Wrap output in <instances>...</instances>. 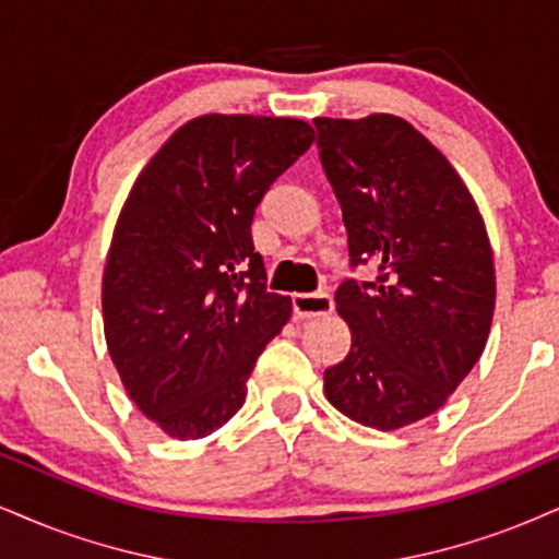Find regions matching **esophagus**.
Here are the masks:
<instances>
[{"label":"esophagus","mask_w":559,"mask_h":559,"mask_svg":"<svg viewBox=\"0 0 559 559\" xmlns=\"http://www.w3.org/2000/svg\"><path fill=\"white\" fill-rule=\"evenodd\" d=\"M293 308L298 319H319L334 311V298L329 293H295Z\"/></svg>","instance_id":"34e87169"}]
</instances>
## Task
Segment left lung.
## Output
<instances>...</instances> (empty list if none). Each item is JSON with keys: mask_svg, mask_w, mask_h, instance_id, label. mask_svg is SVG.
Returning <instances> with one entry per match:
<instances>
[{"mask_svg": "<svg viewBox=\"0 0 559 559\" xmlns=\"http://www.w3.org/2000/svg\"><path fill=\"white\" fill-rule=\"evenodd\" d=\"M321 165L347 227L349 266L336 311L353 347L326 368L332 406L376 430L430 417L485 353L495 264L477 202L409 121L391 114L313 119Z\"/></svg>", "mask_w": 559, "mask_h": 559, "instance_id": "obj_1", "label": "left lung"}]
</instances>
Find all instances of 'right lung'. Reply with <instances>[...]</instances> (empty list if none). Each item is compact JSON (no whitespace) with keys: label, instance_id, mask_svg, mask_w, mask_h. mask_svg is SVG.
<instances>
[{"label":"right lung","instance_id":"right-lung-1","mask_svg":"<svg viewBox=\"0 0 559 559\" xmlns=\"http://www.w3.org/2000/svg\"><path fill=\"white\" fill-rule=\"evenodd\" d=\"M313 144L300 119L206 114L142 168L103 269L108 355L136 409L170 438L223 427L261 349L293 313L266 293L253 212Z\"/></svg>","mask_w":559,"mask_h":559}]
</instances>
